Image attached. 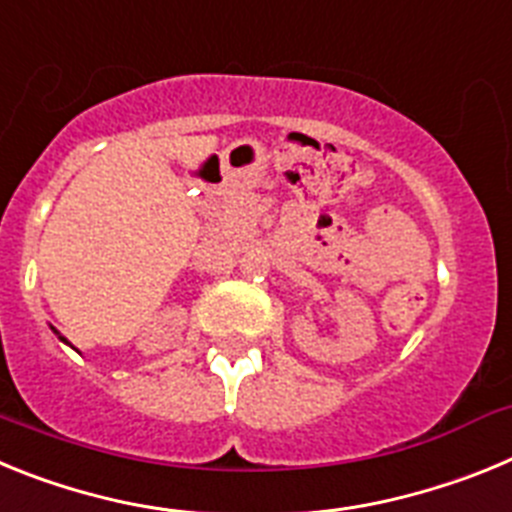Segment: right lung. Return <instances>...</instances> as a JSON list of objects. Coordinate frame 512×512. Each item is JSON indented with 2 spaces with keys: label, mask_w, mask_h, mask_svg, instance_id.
<instances>
[{
  "label": "right lung",
  "mask_w": 512,
  "mask_h": 512,
  "mask_svg": "<svg viewBox=\"0 0 512 512\" xmlns=\"http://www.w3.org/2000/svg\"><path fill=\"white\" fill-rule=\"evenodd\" d=\"M58 338H61V336H58ZM61 341H66V338H61Z\"/></svg>",
  "instance_id": "obj_1"
}]
</instances>
